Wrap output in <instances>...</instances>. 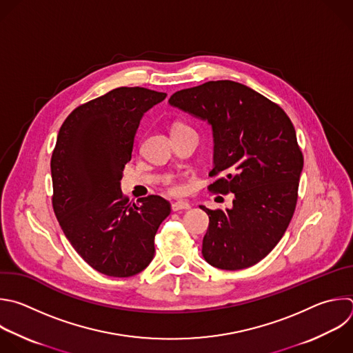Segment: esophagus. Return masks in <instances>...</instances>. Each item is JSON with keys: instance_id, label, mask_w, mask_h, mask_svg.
<instances>
[{"instance_id": "34e87169", "label": "esophagus", "mask_w": 353, "mask_h": 353, "mask_svg": "<svg viewBox=\"0 0 353 353\" xmlns=\"http://www.w3.org/2000/svg\"><path fill=\"white\" fill-rule=\"evenodd\" d=\"M191 205L187 201H177L174 203H172V210L173 212H179V210H187L190 209Z\"/></svg>"}]
</instances>
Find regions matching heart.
I'll use <instances>...</instances> for the list:
<instances>
[{"label": "heart", "instance_id": "1", "mask_svg": "<svg viewBox=\"0 0 353 353\" xmlns=\"http://www.w3.org/2000/svg\"><path fill=\"white\" fill-rule=\"evenodd\" d=\"M179 128H185V126H184V125H176V126H174V129H179ZM169 190H170V192H179V191H180V188L176 187V185H172Z\"/></svg>", "mask_w": 353, "mask_h": 353}]
</instances>
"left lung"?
<instances>
[{
  "instance_id": "8db88e82",
  "label": "left lung",
  "mask_w": 353,
  "mask_h": 353,
  "mask_svg": "<svg viewBox=\"0 0 353 353\" xmlns=\"http://www.w3.org/2000/svg\"><path fill=\"white\" fill-rule=\"evenodd\" d=\"M169 103L206 121L213 132L210 191L234 194L230 209H208L205 261L221 270L247 269L279 244L292 219L303 157L292 122L274 102L231 80L174 92Z\"/></svg>"
}]
</instances>
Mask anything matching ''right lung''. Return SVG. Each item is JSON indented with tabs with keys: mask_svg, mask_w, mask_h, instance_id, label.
<instances>
[{
	"mask_svg": "<svg viewBox=\"0 0 353 353\" xmlns=\"http://www.w3.org/2000/svg\"><path fill=\"white\" fill-rule=\"evenodd\" d=\"M165 98L144 87L114 88L77 106L59 129L51 158L52 208L74 251L105 276L143 272L170 214L162 196L132 203L121 190L141 117Z\"/></svg>",
	"mask_w": 353,
	"mask_h": 353,
	"instance_id": "1",
	"label": "right lung"
}]
</instances>
